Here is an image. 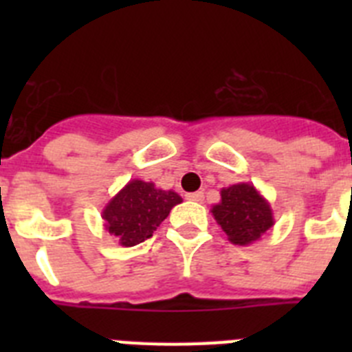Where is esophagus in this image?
I'll return each instance as SVG.
<instances>
[{
    "instance_id": "obj_1",
    "label": "esophagus",
    "mask_w": 352,
    "mask_h": 352,
    "mask_svg": "<svg viewBox=\"0 0 352 352\" xmlns=\"http://www.w3.org/2000/svg\"><path fill=\"white\" fill-rule=\"evenodd\" d=\"M186 199H188V201H194V203H203L204 194L203 192H192V194H186Z\"/></svg>"
}]
</instances>
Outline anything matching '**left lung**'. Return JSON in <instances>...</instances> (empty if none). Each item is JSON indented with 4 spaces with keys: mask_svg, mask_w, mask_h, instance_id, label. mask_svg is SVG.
<instances>
[{
    "mask_svg": "<svg viewBox=\"0 0 352 352\" xmlns=\"http://www.w3.org/2000/svg\"><path fill=\"white\" fill-rule=\"evenodd\" d=\"M211 214L227 239L241 247L261 239L275 223L272 206L252 183H236L222 188L220 203L211 208Z\"/></svg>",
    "mask_w": 352,
    "mask_h": 352,
    "instance_id": "1",
    "label": "left lung"
}]
</instances>
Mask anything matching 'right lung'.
Returning <instances> with one entry per match:
<instances>
[{
    "label": "right lung",
    "instance_id": "right-lung-1",
    "mask_svg": "<svg viewBox=\"0 0 352 352\" xmlns=\"http://www.w3.org/2000/svg\"><path fill=\"white\" fill-rule=\"evenodd\" d=\"M183 203L174 190H162L155 183L130 179L102 210L104 227L123 247L151 238L176 204Z\"/></svg>",
    "mask_w": 352,
    "mask_h": 352
}]
</instances>
